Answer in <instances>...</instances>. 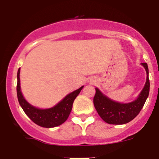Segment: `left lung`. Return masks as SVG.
Returning a JSON list of instances; mask_svg holds the SVG:
<instances>
[{"instance_id": "8db88e82", "label": "left lung", "mask_w": 159, "mask_h": 159, "mask_svg": "<svg viewBox=\"0 0 159 159\" xmlns=\"http://www.w3.org/2000/svg\"><path fill=\"white\" fill-rule=\"evenodd\" d=\"M142 65L147 71V81L139 97L135 101L127 104L116 102L104 96L96 88V94L93 98L95 108L102 119L107 123L114 125L127 123L136 117L141 111L149 93L148 66L146 63H143Z\"/></svg>"}]
</instances>
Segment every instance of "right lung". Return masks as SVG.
<instances>
[{
    "label": "right lung",
    "instance_id": "right-lung-1",
    "mask_svg": "<svg viewBox=\"0 0 159 159\" xmlns=\"http://www.w3.org/2000/svg\"><path fill=\"white\" fill-rule=\"evenodd\" d=\"M20 68L17 73V96L19 102L22 107L23 111L27 115L29 118L39 126L45 128L56 127L63 124L68 119L69 114L72 108V104L75 98L81 92L84 86L80 87L74 92L67 95L63 100L52 108L39 109L32 106L29 104L21 94L20 89Z\"/></svg>",
    "mask_w": 159,
    "mask_h": 159
}]
</instances>
